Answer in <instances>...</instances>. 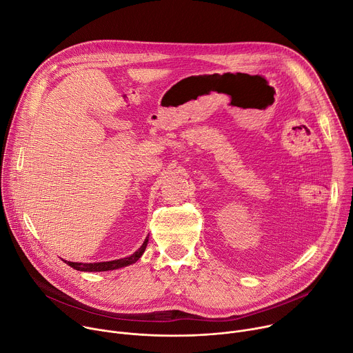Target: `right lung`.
<instances>
[{"label":"right lung","mask_w":353,"mask_h":353,"mask_svg":"<svg viewBox=\"0 0 353 353\" xmlns=\"http://www.w3.org/2000/svg\"><path fill=\"white\" fill-rule=\"evenodd\" d=\"M148 240H149V236H146L145 241L142 243V245L135 251L134 254H131L125 259L113 260V261H103V263H72V261H64V263L68 264L71 268H74L77 271H83V272H102V271L119 270V268L131 265V264L137 263L141 259V256L143 254V251L148 245Z\"/></svg>","instance_id":"add662e5"}]
</instances>
